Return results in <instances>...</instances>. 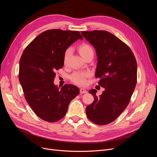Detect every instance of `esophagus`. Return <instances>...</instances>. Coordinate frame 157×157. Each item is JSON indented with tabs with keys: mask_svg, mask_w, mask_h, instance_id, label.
Returning a JSON list of instances; mask_svg holds the SVG:
<instances>
[{
	"mask_svg": "<svg viewBox=\"0 0 157 157\" xmlns=\"http://www.w3.org/2000/svg\"><path fill=\"white\" fill-rule=\"evenodd\" d=\"M80 93L81 94H86L87 91L86 90H85L84 88H81L80 89Z\"/></svg>",
	"mask_w": 157,
	"mask_h": 157,
	"instance_id": "esophagus-1",
	"label": "esophagus"
}]
</instances>
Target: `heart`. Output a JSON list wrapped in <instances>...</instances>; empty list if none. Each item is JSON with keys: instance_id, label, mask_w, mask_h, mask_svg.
I'll use <instances>...</instances> for the list:
<instances>
[{"instance_id": "1", "label": "heart", "mask_w": 157, "mask_h": 157, "mask_svg": "<svg viewBox=\"0 0 157 157\" xmlns=\"http://www.w3.org/2000/svg\"><path fill=\"white\" fill-rule=\"evenodd\" d=\"M78 52L81 56L85 59L87 56L93 54L94 50L88 44L83 43L79 46ZM71 49L68 48L65 50L63 57V62L64 65H67L69 60V59L71 55ZM89 76V73L88 72H76L73 73L71 76V80L76 85L80 86H84L86 83V78Z\"/></svg>"}]
</instances>
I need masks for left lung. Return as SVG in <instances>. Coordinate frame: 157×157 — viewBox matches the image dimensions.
Returning a JSON list of instances; mask_svg holds the SVG:
<instances>
[{
  "instance_id": "left-lung-1",
  "label": "left lung",
  "mask_w": 157,
  "mask_h": 157,
  "mask_svg": "<svg viewBox=\"0 0 157 157\" xmlns=\"http://www.w3.org/2000/svg\"><path fill=\"white\" fill-rule=\"evenodd\" d=\"M82 35L97 53L95 77L105 88L102 95L97 90L89 93L94 101L86 108L88 118L97 125L109 124L125 109L137 83V62L130 48L111 33L105 30L82 31Z\"/></svg>"
}]
</instances>
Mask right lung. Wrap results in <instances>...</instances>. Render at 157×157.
<instances>
[{
	"label": "right lung",
	"instance_id": "add662e5",
	"mask_svg": "<svg viewBox=\"0 0 157 157\" xmlns=\"http://www.w3.org/2000/svg\"><path fill=\"white\" fill-rule=\"evenodd\" d=\"M78 31L52 29L37 36L25 48L20 60L19 81L25 98L38 117L55 122L64 117L71 101L79 94L72 85H55L56 70L63 66L66 49L78 39Z\"/></svg>",
	"mask_w": 157,
	"mask_h": 157
}]
</instances>
